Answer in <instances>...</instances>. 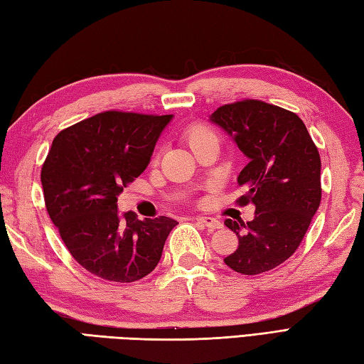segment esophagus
Listing matches in <instances>:
<instances>
[{
	"label": "esophagus",
	"instance_id": "obj_1",
	"mask_svg": "<svg viewBox=\"0 0 364 364\" xmlns=\"http://www.w3.org/2000/svg\"><path fill=\"white\" fill-rule=\"evenodd\" d=\"M199 223H203V225H205L207 228H210V229H220L221 226V221L220 220H217V218H213V217H198L196 218Z\"/></svg>",
	"mask_w": 364,
	"mask_h": 364
}]
</instances>
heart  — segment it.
Segmentation results:
<instances>
[{
	"instance_id": "b5f03b06",
	"label": "heart",
	"mask_w": 364,
	"mask_h": 364,
	"mask_svg": "<svg viewBox=\"0 0 364 364\" xmlns=\"http://www.w3.org/2000/svg\"><path fill=\"white\" fill-rule=\"evenodd\" d=\"M185 136H187L188 144L193 149V147L201 143H205V141L217 139V133H215L207 124L196 122L190 125L187 132H185Z\"/></svg>"
}]
</instances>
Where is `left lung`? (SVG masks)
I'll list each match as a JSON object with an SVG mask.
<instances>
[{
  "mask_svg": "<svg viewBox=\"0 0 364 364\" xmlns=\"http://www.w3.org/2000/svg\"><path fill=\"white\" fill-rule=\"evenodd\" d=\"M212 122L223 127L250 159L237 183L253 203L255 218L225 220L239 247L225 264L242 275H259L291 257L321 205V155L306 125L292 111L256 99L217 108Z\"/></svg>",
  "mask_w": 364,
  "mask_h": 364,
  "instance_id": "8db88e82",
  "label": "left lung"
}]
</instances>
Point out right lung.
<instances>
[{
	"label": "right lung",
	"instance_id": "1",
	"mask_svg": "<svg viewBox=\"0 0 364 364\" xmlns=\"http://www.w3.org/2000/svg\"><path fill=\"white\" fill-rule=\"evenodd\" d=\"M171 114L103 111L61 130L42 165L43 199L69 253L89 273L133 283L157 267L177 221L117 213V196L149 165Z\"/></svg>",
	"mask_w": 364,
	"mask_h": 364
}]
</instances>
